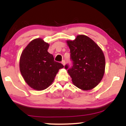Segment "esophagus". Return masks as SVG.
<instances>
[{"label":"esophagus","instance_id":"34e87169","mask_svg":"<svg viewBox=\"0 0 126 126\" xmlns=\"http://www.w3.org/2000/svg\"><path fill=\"white\" fill-rule=\"evenodd\" d=\"M61 63H63V65H65V60H63V61H62V62H61Z\"/></svg>","mask_w":126,"mask_h":126}]
</instances>
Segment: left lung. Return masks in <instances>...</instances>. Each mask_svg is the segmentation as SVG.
Returning <instances> with one entry per match:
<instances>
[{
  "label": "left lung",
  "mask_w": 126,
  "mask_h": 126,
  "mask_svg": "<svg viewBox=\"0 0 126 126\" xmlns=\"http://www.w3.org/2000/svg\"><path fill=\"white\" fill-rule=\"evenodd\" d=\"M70 49L72 66L65 68L76 87L88 91L96 87L102 80L105 71V57L103 51L92 39L84 35H77L74 41H67Z\"/></svg>",
  "instance_id": "obj_1"
}]
</instances>
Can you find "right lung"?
I'll return each mask as SVG.
<instances>
[{"mask_svg":"<svg viewBox=\"0 0 126 126\" xmlns=\"http://www.w3.org/2000/svg\"><path fill=\"white\" fill-rule=\"evenodd\" d=\"M49 47V44L43 39H35L29 43L20 56V73L26 83L35 90L49 87L60 69L63 67L48 52Z\"/></svg>","mask_w":126,"mask_h":126,"instance_id":"add662e5","label":"right lung"}]
</instances>
